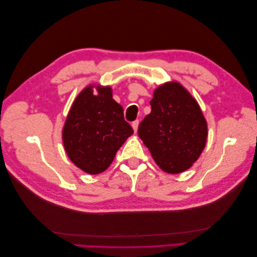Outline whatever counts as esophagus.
<instances>
[{
  "label": "esophagus",
  "instance_id": "esophagus-1",
  "mask_svg": "<svg viewBox=\"0 0 257 257\" xmlns=\"http://www.w3.org/2000/svg\"><path fill=\"white\" fill-rule=\"evenodd\" d=\"M132 125H133V128H134V132H135V134H136V133H137V130H138L139 120H135V121L132 123Z\"/></svg>",
  "mask_w": 257,
  "mask_h": 257
}]
</instances>
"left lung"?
<instances>
[{
  "label": "left lung",
  "mask_w": 257,
  "mask_h": 257,
  "mask_svg": "<svg viewBox=\"0 0 257 257\" xmlns=\"http://www.w3.org/2000/svg\"><path fill=\"white\" fill-rule=\"evenodd\" d=\"M151 112L138 135L156 163L167 173H181L199 159L207 138V123L192 95L177 83L155 89Z\"/></svg>",
  "instance_id": "8db88e82"
}]
</instances>
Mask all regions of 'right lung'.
<instances>
[{"mask_svg": "<svg viewBox=\"0 0 257 257\" xmlns=\"http://www.w3.org/2000/svg\"><path fill=\"white\" fill-rule=\"evenodd\" d=\"M133 134L132 125L123 118V108L112 99L110 87L89 85L79 92L69 109L63 144L76 167L86 173L98 174L110 166L118 149Z\"/></svg>", "mask_w": 257, "mask_h": 257, "instance_id": "obj_1", "label": "right lung"}]
</instances>
